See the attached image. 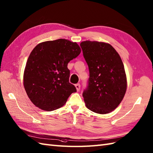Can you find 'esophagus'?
I'll use <instances>...</instances> for the list:
<instances>
[{"label":"esophagus","instance_id":"obj_1","mask_svg":"<svg viewBox=\"0 0 153 153\" xmlns=\"http://www.w3.org/2000/svg\"><path fill=\"white\" fill-rule=\"evenodd\" d=\"M75 87H76V90H77V91H79V90H80V84H79V83H77V84H76V85H75Z\"/></svg>","mask_w":153,"mask_h":153}]
</instances>
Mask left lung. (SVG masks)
Instances as JSON below:
<instances>
[{
    "mask_svg": "<svg viewBox=\"0 0 153 153\" xmlns=\"http://www.w3.org/2000/svg\"><path fill=\"white\" fill-rule=\"evenodd\" d=\"M80 45L90 73L88 88L83 93L85 105L99 114L111 112L122 102L127 88L121 58L105 42L86 40Z\"/></svg>",
    "mask_w": 153,
    "mask_h": 153,
    "instance_id": "obj_1",
    "label": "left lung"
}]
</instances>
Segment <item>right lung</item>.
I'll use <instances>...</instances> for the list:
<instances>
[{
	"label": "right lung",
	"mask_w": 153,
	"mask_h": 153,
	"mask_svg": "<svg viewBox=\"0 0 153 153\" xmlns=\"http://www.w3.org/2000/svg\"><path fill=\"white\" fill-rule=\"evenodd\" d=\"M76 42L66 39L41 42L28 56L23 74V85L34 105L51 111L66 104L76 92L69 83L68 64L80 54Z\"/></svg>",
	"instance_id": "1"
}]
</instances>
